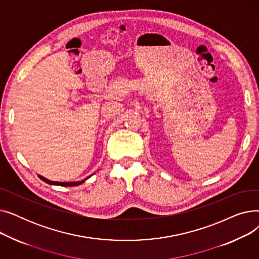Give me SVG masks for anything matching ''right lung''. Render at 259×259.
Segmentation results:
<instances>
[{
    "mask_svg": "<svg viewBox=\"0 0 259 259\" xmlns=\"http://www.w3.org/2000/svg\"><path fill=\"white\" fill-rule=\"evenodd\" d=\"M39 179L42 180L43 182H45V183H47V184H49V185H58V186H63V187H73V186H78V185H80V184H83L86 180H84V181H81V182H72V183H60V182H52V181H48L47 179H45V178H43V176H40L39 175Z\"/></svg>",
    "mask_w": 259,
    "mask_h": 259,
    "instance_id": "obj_1",
    "label": "right lung"
}]
</instances>
